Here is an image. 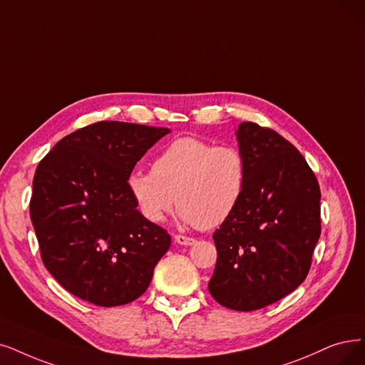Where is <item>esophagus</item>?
Segmentation results:
<instances>
[{
    "label": "esophagus",
    "mask_w": 365,
    "mask_h": 365,
    "mask_svg": "<svg viewBox=\"0 0 365 365\" xmlns=\"http://www.w3.org/2000/svg\"><path fill=\"white\" fill-rule=\"evenodd\" d=\"M175 242H178L181 245H193L196 242L195 238H190V237H185V235H175L173 237Z\"/></svg>",
    "instance_id": "34e87169"
}]
</instances>
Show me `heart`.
Instances as JSON below:
<instances>
[{
	"label": "heart",
	"mask_w": 365,
	"mask_h": 365,
	"mask_svg": "<svg viewBox=\"0 0 365 365\" xmlns=\"http://www.w3.org/2000/svg\"><path fill=\"white\" fill-rule=\"evenodd\" d=\"M247 181L249 165L238 147L187 136L166 145L151 170L130 173L127 188L148 222H163L177 199L182 220L208 230L235 212Z\"/></svg>",
	"instance_id": "heart-1"
}]
</instances>
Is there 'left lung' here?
<instances>
[{
  "label": "left lung",
  "instance_id": "left-lung-1",
  "mask_svg": "<svg viewBox=\"0 0 365 365\" xmlns=\"http://www.w3.org/2000/svg\"><path fill=\"white\" fill-rule=\"evenodd\" d=\"M240 150L249 165L245 193L212 240V298L252 312L282 299L305 280L320 237V188L292 143L274 130L241 123Z\"/></svg>",
  "mask_w": 365,
  "mask_h": 365
}]
</instances>
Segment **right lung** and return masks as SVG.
I'll list each match as a JSON object with an SVG mask.
<instances>
[{
	"label": "right lung",
	"mask_w": 365,
	"mask_h": 365,
	"mask_svg": "<svg viewBox=\"0 0 365 365\" xmlns=\"http://www.w3.org/2000/svg\"><path fill=\"white\" fill-rule=\"evenodd\" d=\"M168 133L98 121L63 138L38 163L31 222L43 265L70 294L115 307L148 289L170 235L138 211L127 177Z\"/></svg>",
	"instance_id": "1"
}]
</instances>
